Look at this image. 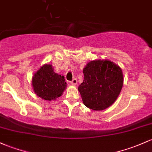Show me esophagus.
<instances>
[{
  "label": "esophagus",
  "mask_w": 152,
  "mask_h": 152,
  "mask_svg": "<svg viewBox=\"0 0 152 152\" xmlns=\"http://www.w3.org/2000/svg\"><path fill=\"white\" fill-rule=\"evenodd\" d=\"M71 84L73 85V86H75V85L77 84V79H73L72 81H71Z\"/></svg>",
  "instance_id": "1"
}]
</instances>
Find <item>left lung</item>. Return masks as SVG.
I'll use <instances>...</instances> for the list:
<instances>
[{"instance_id": "left-lung-1", "label": "left lung", "mask_w": 152, "mask_h": 152, "mask_svg": "<svg viewBox=\"0 0 152 152\" xmlns=\"http://www.w3.org/2000/svg\"><path fill=\"white\" fill-rule=\"evenodd\" d=\"M84 79L79 86L84 105L102 110L116 100L123 84L121 68L107 60L90 61L83 70Z\"/></svg>"}]
</instances>
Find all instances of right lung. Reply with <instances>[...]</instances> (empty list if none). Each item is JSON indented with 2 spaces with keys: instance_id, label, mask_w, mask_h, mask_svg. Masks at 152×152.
I'll return each mask as SVG.
<instances>
[{
  "instance_id": "right-lung-1",
  "label": "right lung",
  "mask_w": 152,
  "mask_h": 152,
  "mask_svg": "<svg viewBox=\"0 0 152 152\" xmlns=\"http://www.w3.org/2000/svg\"><path fill=\"white\" fill-rule=\"evenodd\" d=\"M32 86L38 96L50 101L62 95L67 84L64 76L55 73L51 65L45 64L34 73Z\"/></svg>"
}]
</instances>
